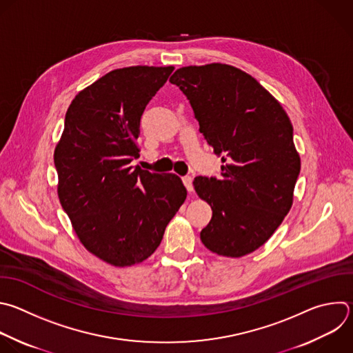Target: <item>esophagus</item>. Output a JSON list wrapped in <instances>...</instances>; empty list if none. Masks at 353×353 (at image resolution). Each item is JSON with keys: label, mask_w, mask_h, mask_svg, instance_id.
<instances>
[{"label": "esophagus", "mask_w": 353, "mask_h": 353, "mask_svg": "<svg viewBox=\"0 0 353 353\" xmlns=\"http://www.w3.org/2000/svg\"><path fill=\"white\" fill-rule=\"evenodd\" d=\"M183 183H184V185H185L187 191L191 194V192L194 191V187H192V179H191L190 176H185V177H183Z\"/></svg>", "instance_id": "obj_1"}]
</instances>
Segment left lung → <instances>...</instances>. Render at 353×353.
<instances>
[{"label":"left lung","mask_w":353,"mask_h":353,"mask_svg":"<svg viewBox=\"0 0 353 353\" xmlns=\"http://www.w3.org/2000/svg\"><path fill=\"white\" fill-rule=\"evenodd\" d=\"M188 98L221 177L194 179L212 208L202 244L220 256L261 248L290 212L301 158L280 102L251 74L225 63L184 66L170 77Z\"/></svg>","instance_id":"1"}]
</instances>
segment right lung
<instances>
[{
    "label": "right lung",
    "mask_w": 353,
    "mask_h": 353,
    "mask_svg": "<svg viewBox=\"0 0 353 353\" xmlns=\"http://www.w3.org/2000/svg\"><path fill=\"white\" fill-rule=\"evenodd\" d=\"M173 69L106 73L73 98L55 147L58 198L77 239L116 268L150 258L187 198L179 176L130 166L140 157L141 114Z\"/></svg>",
    "instance_id": "1"
}]
</instances>
